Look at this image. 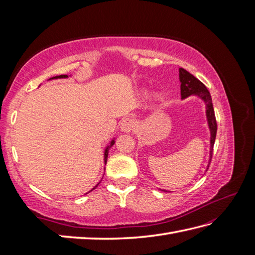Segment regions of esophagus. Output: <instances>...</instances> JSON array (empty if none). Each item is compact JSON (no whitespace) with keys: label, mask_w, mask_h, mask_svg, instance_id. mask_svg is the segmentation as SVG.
<instances>
[{"label":"esophagus","mask_w":255,"mask_h":255,"mask_svg":"<svg viewBox=\"0 0 255 255\" xmlns=\"http://www.w3.org/2000/svg\"><path fill=\"white\" fill-rule=\"evenodd\" d=\"M136 127V123L131 118H125L121 123V130L124 132H130Z\"/></svg>","instance_id":"1"}]
</instances>
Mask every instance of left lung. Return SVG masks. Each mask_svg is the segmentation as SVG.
Instances as JSON below:
<instances>
[{
	"label": "left lung",
	"mask_w": 255,
	"mask_h": 255,
	"mask_svg": "<svg viewBox=\"0 0 255 255\" xmlns=\"http://www.w3.org/2000/svg\"><path fill=\"white\" fill-rule=\"evenodd\" d=\"M180 82H181V97L184 100L191 95H196L199 99H202L206 104V117H207L208 127L210 130V151H209V162L207 165L208 170L211 158H213V148L215 144L216 133H217V123H216L215 111L213 107V102H211V96L207 88L200 82L198 79L194 77L193 74L186 71L185 69L180 68ZM163 191V189H161ZM166 192V191H164Z\"/></svg>",
	"instance_id": "8db88e82"
}]
</instances>
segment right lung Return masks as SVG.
<instances>
[{
    "label": "right lung",
    "instance_id": "obj_1",
    "mask_svg": "<svg viewBox=\"0 0 255 255\" xmlns=\"http://www.w3.org/2000/svg\"><path fill=\"white\" fill-rule=\"evenodd\" d=\"M66 78H68V75H66V74H63V75H57V77H53V78H51V79H49V80H53V79H66ZM114 143H115V140H112L111 141V143L107 145L106 147V149H105V151H104V162H105V164H106V162H107V156H108V151H110V149L113 147L114 145ZM100 184V183H99ZM99 184H97V185H99ZM97 185L94 187V188H96L97 187ZM93 188V189H94ZM93 189H91V191H93Z\"/></svg>",
    "mask_w": 255,
    "mask_h": 255
}]
</instances>
